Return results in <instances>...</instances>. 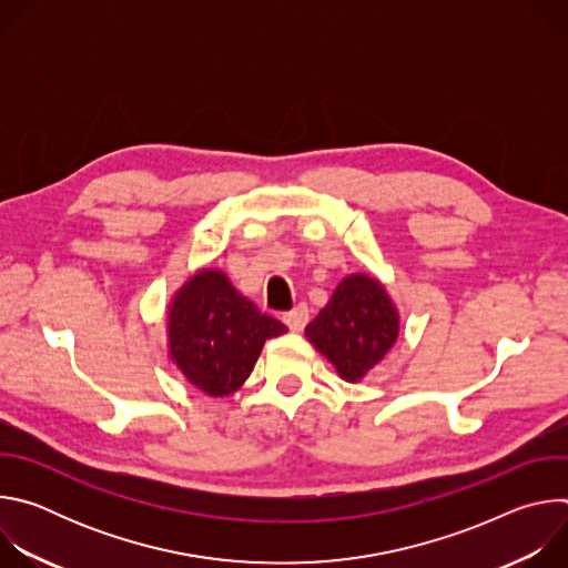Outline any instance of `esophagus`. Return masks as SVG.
<instances>
[{
    "mask_svg": "<svg viewBox=\"0 0 568 568\" xmlns=\"http://www.w3.org/2000/svg\"><path fill=\"white\" fill-rule=\"evenodd\" d=\"M307 305L305 303H298L294 310H290V312H285L283 314V321H285V326L292 331V333H301L303 328H305V323H307Z\"/></svg>",
    "mask_w": 568,
    "mask_h": 568,
    "instance_id": "obj_1",
    "label": "esophagus"
}]
</instances>
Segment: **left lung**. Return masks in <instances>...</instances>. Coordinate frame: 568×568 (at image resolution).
<instances>
[{
	"label": "left lung",
	"instance_id": "obj_1",
	"mask_svg": "<svg viewBox=\"0 0 568 568\" xmlns=\"http://www.w3.org/2000/svg\"><path fill=\"white\" fill-rule=\"evenodd\" d=\"M397 333L399 314L386 287L368 274L346 276L305 328L307 342L346 382L364 379L393 348Z\"/></svg>",
	"mask_w": 568,
	"mask_h": 568
}]
</instances>
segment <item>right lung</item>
<instances>
[{"label":"right lung","instance_id":"obj_1","mask_svg":"<svg viewBox=\"0 0 568 568\" xmlns=\"http://www.w3.org/2000/svg\"><path fill=\"white\" fill-rule=\"evenodd\" d=\"M283 333V323L263 314L220 270L193 274L169 305L171 359L211 397L245 384L265 342Z\"/></svg>","mask_w":568,"mask_h":568}]
</instances>
